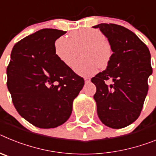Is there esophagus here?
<instances>
[{
	"mask_svg": "<svg viewBox=\"0 0 156 156\" xmlns=\"http://www.w3.org/2000/svg\"><path fill=\"white\" fill-rule=\"evenodd\" d=\"M84 81L85 83H89L90 81V79L89 77H84Z\"/></svg>",
	"mask_w": 156,
	"mask_h": 156,
	"instance_id": "esophagus-1",
	"label": "esophagus"
}]
</instances>
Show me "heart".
<instances>
[{
  "instance_id": "b5f03b06",
  "label": "heart",
  "mask_w": 156,
  "mask_h": 156,
  "mask_svg": "<svg viewBox=\"0 0 156 156\" xmlns=\"http://www.w3.org/2000/svg\"><path fill=\"white\" fill-rule=\"evenodd\" d=\"M56 55L66 66H71L80 55L83 58L73 65L76 73L82 76L94 75L106 68L111 61L112 48L104 34L96 29L86 28L70 34L69 38L60 37L55 43Z\"/></svg>"
}]
</instances>
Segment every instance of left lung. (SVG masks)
Wrapping results in <instances>:
<instances>
[{"mask_svg":"<svg viewBox=\"0 0 156 156\" xmlns=\"http://www.w3.org/2000/svg\"><path fill=\"white\" fill-rule=\"evenodd\" d=\"M108 38L112 56L105 70L91 79L97 90L99 119L105 126L120 129L131 124L140 115L152 73L148 47L133 32L115 24L94 26ZM112 79V85L105 81Z\"/></svg>","mask_w":156,"mask_h":156,"instance_id":"left-lung-1","label":"left lung"}]
</instances>
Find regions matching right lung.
Masks as SVG:
<instances>
[{
    "label": "right lung",
    "instance_id": "obj_1",
    "mask_svg": "<svg viewBox=\"0 0 156 156\" xmlns=\"http://www.w3.org/2000/svg\"><path fill=\"white\" fill-rule=\"evenodd\" d=\"M66 31L43 29L17 42L7 67V86L19 114L37 127L55 128L69 118L83 78L58 58L55 42Z\"/></svg>",
    "mask_w": 156,
    "mask_h": 156
}]
</instances>
